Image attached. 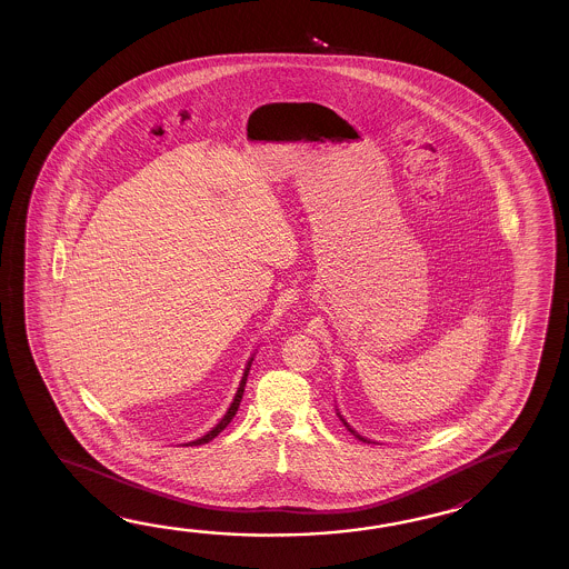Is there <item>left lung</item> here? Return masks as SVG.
<instances>
[{
  "label": "left lung",
  "mask_w": 569,
  "mask_h": 569,
  "mask_svg": "<svg viewBox=\"0 0 569 569\" xmlns=\"http://www.w3.org/2000/svg\"><path fill=\"white\" fill-rule=\"evenodd\" d=\"M336 412H338L339 421H341V423H343V427H346V429L350 431L351 436L358 437V439H360V441H363V443H376V441H370L368 437L360 436V433H358V431H356V429H353V427H351V425L348 423L346 419H343V415L339 412V409H336Z\"/></svg>",
  "instance_id": "obj_1"
}]
</instances>
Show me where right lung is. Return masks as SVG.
I'll return each instance as SVG.
<instances>
[{"label":"right lung","mask_w":569,"mask_h":569,"mask_svg":"<svg viewBox=\"0 0 569 569\" xmlns=\"http://www.w3.org/2000/svg\"><path fill=\"white\" fill-rule=\"evenodd\" d=\"M254 353L248 358V362H246V368H243V375L242 380H240V387H238V390H236V397H233V400H231L230 409L226 411V415L221 417V421H219L213 429H209L207 431L206 436L199 437V439H194V441H189V443H184V446H203V443H209L211 439H216V437L228 427V425L231 423V419L236 417V412H238V409H240V402H242L243 397V387H246V380H248V372H250V366H252V362H254Z\"/></svg>","instance_id":"right-lung-1"}]
</instances>
